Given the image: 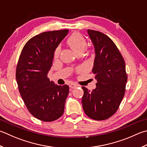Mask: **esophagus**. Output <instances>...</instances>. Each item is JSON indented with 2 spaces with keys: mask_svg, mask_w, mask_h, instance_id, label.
Returning a JSON list of instances; mask_svg holds the SVG:
<instances>
[{
  "mask_svg": "<svg viewBox=\"0 0 147 147\" xmlns=\"http://www.w3.org/2000/svg\"><path fill=\"white\" fill-rule=\"evenodd\" d=\"M78 85L76 83H70V84H69V87L71 88H76V87H78Z\"/></svg>",
  "mask_w": 147,
  "mask_h": 147,
  "instance_id": "1",
  "label": "esophagus"
}]
</instances>
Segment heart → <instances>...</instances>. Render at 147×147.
Here are the masks:
<instances>
[{"label": "heart", "mask_w": 147, "mask_h": 147, "mask_svg": "<svg viewBox=\"0 0 147 147\" xmlns=\"http://www.w3.org/2000/svg\"><path fill=\"white\" fill-rule=\"evenodd\" d=\"M67 42L71 48L76 53H83L87 47V43L85 39L80 33H74L68 39ZM61 53V47L59 45L54 51V57L58 58Z\"/></svg>", "instance_id": "1"}]
</instances>
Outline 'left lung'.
Returning <instances> with one entry per match:
<instances>
[{
    "instance_id": "left-lung-1",
    "label": "left lung",
    "mask_w": 147,
    "mask_h": 147,
    "mask_svg": "<svg viewBox=\"0 0 147 147\" xmlns=\"http://www.w3.org/2000/svg\"><path fill=\"white\" fill-rule=\"evenodd\" d=\"M87 31L95 48L92 73L97 83L92 91L82 87L83 108L90 119L104 120L115 113L124 96L127 81L125 64L116 45L108 36L99 31Z\"/></svg>"
}]
</instances>
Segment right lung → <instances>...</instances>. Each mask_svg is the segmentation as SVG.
Masks as SVG:
<instances>
[{"instance_id": "1", "label": "right lung", "mask_w": 147, "mask_h": 147, "mask_svg": "<svg viewBox=\"0 0 147 147\" xmlns=\"http://www.w3.org/2000/svg\"><path fill=\"white\" fill-rule=\"evenodd\" d=\"M67 29L45 32L26 42L16 70L18 90L28 111L43 122H52L64 111L69 87L54 84L48 78L54 51Z\"/></svg>"}]
</instances>
